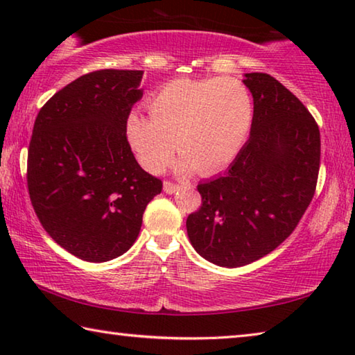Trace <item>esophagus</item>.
<instances>
[{"instance_id": "34e87169", "label": "esophagus", "mask_w": 355, "mask_h": 355, "mask_svg": "<svg viewBox=\"0 0 355 355\" xmlns=\"http://www.w3.org/2000/svg\"><path fill=\"white\" fill-rule=\"evenodd\" d=\"M163 188H164V192H166V194H175L177 189H178V184H175V183H171V182H164Z\"/></svg>"}]
</instances>
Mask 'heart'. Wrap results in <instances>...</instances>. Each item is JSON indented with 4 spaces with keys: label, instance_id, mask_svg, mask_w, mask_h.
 I'll return each instance as SVG.
<instances>
[{
    "label": "heart",
    "instance_id": "obj_1",
    "mask_svg": "<svg viewBox=\"0 0 355 355\" xmlns=\"http://www.w3.org/2000/svg\"><path fill=\"white\" fill-rule=\"evenodd\" d=\"M150 117L131 112L127 137L139 164L161 173L175 146L183 158L178 169L209 173L239 153L254 120V101L235 78H180L148 100Z\"/></svg>",
    "mask_w": 355,
    "mask_h": 355
}]
</instances>
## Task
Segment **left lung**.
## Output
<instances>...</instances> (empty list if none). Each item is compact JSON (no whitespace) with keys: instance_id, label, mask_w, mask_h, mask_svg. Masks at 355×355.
Masks as SVG:
<instances>
[{"instance_id":"1","label":"left lung","mask_w":355,"mask_h":355,"mask_svg":"<svg viewBox=\"0 0 355 355\" xmlns=\"http://www.w3.org/2000/svg\"><path fill=\"white\" fill-rule=\"evenodd\" d=\"M254 98L250 136L228 169L202 182V207L186 219L192 248L222 268L268 255L309 208L320 172V128L307 107L268 73H245Z\"/></svg>"}]
</instances>
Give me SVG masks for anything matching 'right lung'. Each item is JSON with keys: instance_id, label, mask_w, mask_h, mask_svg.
<instances>
[{"instance_id": "1", "label": "right lung", "mask_w": 355, "mask_h": 355, "mask_svg": "<svg viewBox=\"0 0 355 355\" xmlns=\"http://www.w3.org/2000/svg\"><path fill=\"white\" fill-rule=\"evenodd\" d=\"M142 70H97L67 84L35 117L28 189L48 235L84 261L123 255L161 180L137 164L127 119L142 98Z\"/></svg>"}]
</instances>
